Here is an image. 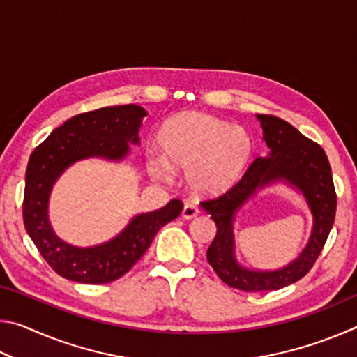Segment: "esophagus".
Wrapping results in <instances>:
<instances>
[{"label":"esophagus","mask_w":357,"mask_h":357,"mask_svg":"<svg viewBox=\"0 0 357 357\" xmlns=\"http://www.w3.org/2000/svg\"><path fill=\"white\" fill-rule=\"evenodd\" d=\"M198 214H200V209H198L195 204H192V203L185 204L183 209V219H187V220L193 219V217H197Z\"/></svg>","instance_id":"obj_1"}]
</instances>
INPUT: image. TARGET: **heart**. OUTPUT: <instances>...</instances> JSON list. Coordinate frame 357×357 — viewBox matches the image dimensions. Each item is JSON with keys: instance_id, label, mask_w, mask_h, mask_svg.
I'll use <instances>...</instances> for the list:
<instances>
[{"instance_id": "obj_1", "label": "heart", "mask_w": 357, "mask_h": 357, "mask_svg": "<svg viewBox=\"0 0 357 357\" xmlns=\"http://www.w3.org/2000/svg\"><path fill=\"white\" fill-rule=\"evenodd\" d=\"M162 159L149 160L157 179H170L172 170L187 172V184L198 195H219L243 178L253 154L249 132L213 114H176L157 134Z\"/></svg>"}]
</instances>
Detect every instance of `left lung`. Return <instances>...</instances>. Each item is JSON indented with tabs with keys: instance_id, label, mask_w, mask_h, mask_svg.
<instances>
[{
	"instance_id": "1",
	"label": "left lung",
	"mask_w": 357,
	"mask_h": 357,
	"mask_svg": "<svg viewBox=\"0 0 357 357\" xmlns=\"http://www.w3.org/2000/svg\"><path fill=\"white\" fill-rule=\"evenodd\" d=\"M257 118L263 129V140L268 144V155L257 157L231 189L202 202L203 209L208 211L217 227L215 238L206 253L209 264L223 283L249 293L280 289L309 273L329 236L337 209L334 181L324 149L287 121L273 114H257ZM277 180L294 186L305 195L314 217L311 239L301 255L285 268H243L234 257V215L257 190Z\"/></svg>"
}]
</instances>
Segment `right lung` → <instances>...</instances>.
<instances>
[{
  "mask_svg": "<svg viewBox=\"0 0 357 357\" xmlns=\"http://www.w3.org/2000/svg\"><path fill=\"white\" fill-rule=\"evenodd\" d=\"M146 114L134 104L80 113L53 130L29 155L23 223L42 258L64 279L93 285L119 279L143 257L157 231L183 211V203L174 198L164 208L135 215L116 238L93 247L64 243L48 222V198L66 168L88 157L124 159L129 144L140 143L138 130Z\"/></svg>",
  "mask_w": 357,
  "mask_h": 357,
  "instance_id": "1",
  "label": "right lung"
}]
</instances>
